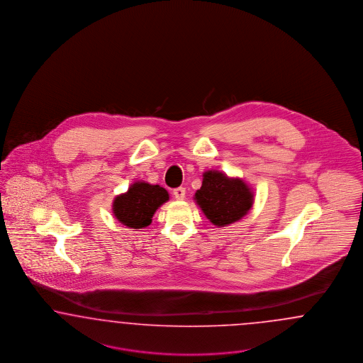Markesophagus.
<instances>
[{
	"mask_svg": "<svg viewBox=\"0 0 363 363\" xmlns=\"http://www.w3.org/2000/svg\"><path fill=\"white\" fill-rule=\"evenodd\" d=\"M185 194H186L185 187H177V189L173 190V196L176 197V199H184V198H185Z\"/></svg>",
	"mask_w": 363,
	"mask_h": 363,
	"instance_id": "34e87169",
	"label": "esophagus"
}]
</instances>
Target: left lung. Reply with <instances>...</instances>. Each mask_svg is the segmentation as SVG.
Returning a JSON list of instances; mask_svg holds the SVG:
<instances>
[{"instance_id":"1","label":"left lung","mask_w":363,"mask_h":363,"mask_svg":"<svg viewBox=\"0 0 363 363\" xmlns=\"http://www.w3.org/2000/svg\"><path fill=\"white\" fill-rule=\"evenodd\" d=\"M196 199L216 226H226L241 220L253 206V193L243 181L213 170L203 174Z\"/></svg>"}]
</instances>
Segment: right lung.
<instances>
[{
  "label": "right lung",
  "mask_w": 363,
  "mask_h": 363,
  "mask_svg": "<svg viewBox=\"0 0 363 363\" xmlns=\"http://www.w3.org/2000/svg\"><path fill=\"white\" fill-rule=\"evenodd\" d=\"M167 199L169 194L164 187L135 182L125 194L114 199L113 213L125 226L141 229L152 223L155 210Z\"/></svg>",
  "instance_id": "right-lung-1"
}]
</instances>
